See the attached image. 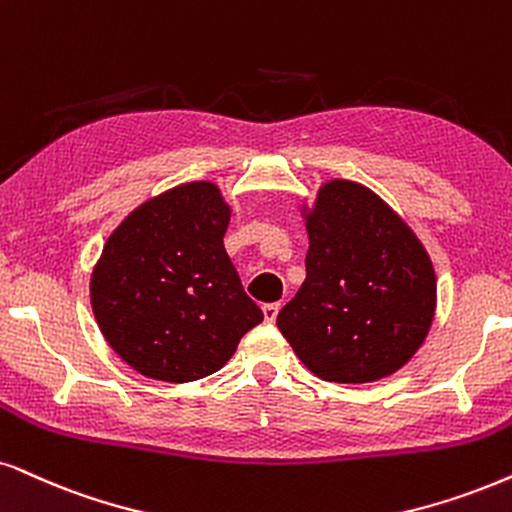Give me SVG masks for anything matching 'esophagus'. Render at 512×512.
Listing matches in <instances>:
<instances>
[{
	"label": "esophagus",
	"instance_id": "obj_1",
	"mask_svg": "<svg viewBox=\"0 0 512 512\" xmlns=\"http://www.w3.org/2000/svg\"><path fill=\"white\" fill-rule=\"evenodd\" d=\"M278 309H281V302H269V304H264V307H262L264 319H267L269 323H271V321H276Z\"/></svg>",
	"mask_w": 512,
	"mask_h": 512
}]
</instances>
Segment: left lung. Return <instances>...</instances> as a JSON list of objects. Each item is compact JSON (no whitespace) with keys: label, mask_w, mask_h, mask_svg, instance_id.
Listing matches in <instances>:
<instances>
[{"label":"left lung","mask_w":512,"mask_h":512,"mask_svg":"<svg viewBox=\"0 0 512 512\" xmlns=\"http://www.w3.org/2000/svg\"><path fill=\"white\" fill-rule=\"evenodd\" d=\"M307 234V278L278 312V331L331 383H373L399 371L435 316L428 252L385 200L345 179L321 186Z\"/></svg>","instance_id":"obj_1"}]
</instances>
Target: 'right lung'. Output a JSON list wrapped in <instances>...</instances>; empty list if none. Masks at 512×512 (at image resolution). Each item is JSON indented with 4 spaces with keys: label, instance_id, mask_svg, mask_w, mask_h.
Returning a JSON list of instances; mask_svg holds the SVG:
<instances>
[{
    "label": "right lung",
    "instance_id": "add662e5",
    "mask_svg": "<svg viewBox=\"0 0 512 512\" xmlns=\"http://www.w3.org/2000/svg\"><path fill=\"white\" fill-rule=\"evenodd\" d=\"M231 210L210 181L160 193L122 222L92 274L103 338L134 371L191 383L264 319L224 250Z\"/></svg>",
    "mask_w": 512,
    "mask_h": 512
}]
</instances>
